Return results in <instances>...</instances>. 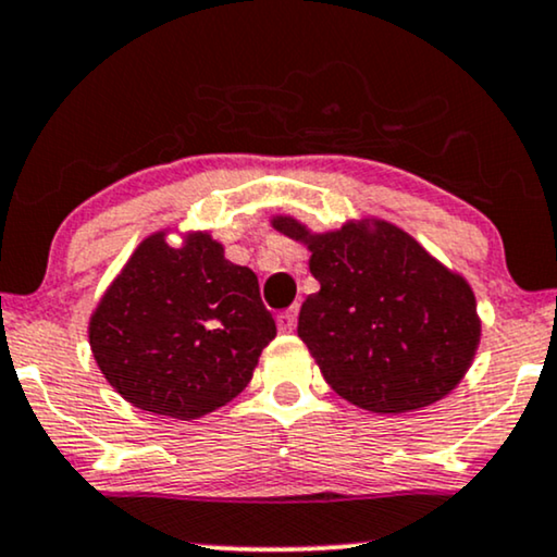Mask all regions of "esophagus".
<instances>
[{"label":"esophagus","instance_id":"obj_1","mask_svg":"<svg viewBox=\"0 0 557 557\" xmlns=\"http://www.w3.org/2000/svg\"><path fill=\"white\" fill-rule=\"evenodd\" d=\"M296 317H299V307H292V309H286V312H281V314L276 317L278 330H281V332H294V327H296Z\"/></svg>","mask_w":557,"mask_h":557}]
</instances>
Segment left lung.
<instances>
[{
	"label": "left lung",
	"mask_w": 557,
	"mask_h": 557,
	"mask_svg": "<svg viewBox=\"0 0 557 557\" xmlns=\"http://www.w3.org/2000/svg\"><path fill=\"white\" fill-rule=\"evenodd\" d=\"M273 227L312 250L320 292L301 305L296 332L343 399L401 414L458 386L481 337L463 278L388 222L309 235L292 216H276Z\"/></svg>",
	"instance_id": "obj_1"
}]
</instances>
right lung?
Returning a JSON list of instances; mask_svg holds the SVG:
<instances>
[{
    "instance_id": "1",
    "label": "right lung",
    "mask_w": 557,
    "mask_h": 557,
    "mask_svg": "<svg viewBox=\"0 0 557 557\" xmlns=\"http://www.w3.org/2000/svg\"><path fill=\"white\" fill-rule=\"evenodd\" d=\"M276 337L256 273L207 233L137 245L99 301L89 343L104 379L137 409L197 420L235 399Z\"/></svg>"
}]
</instances>
